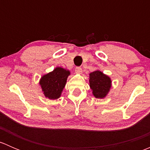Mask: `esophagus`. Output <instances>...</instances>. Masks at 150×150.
Listing matches in <instances>:
<instances>
[{"mask_svg":"<svg viewBox=\"0 0 150 150\" xmlns=\"http://www.w3.org/2000/svg\"><path fill=\"white\" fill-rule=\"evenodd\" d=\"M75 72H76L77 74H82L83 72V69L82 68L80 67H77L76 68H75Z\"/></svg>","mask_w":150,"mask_h":150,"instance_id":"34e87169","label":"esophagus"}]
</instances>
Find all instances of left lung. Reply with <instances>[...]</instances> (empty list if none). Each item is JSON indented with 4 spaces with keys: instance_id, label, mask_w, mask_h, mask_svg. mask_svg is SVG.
<instances>
[{
    "instance_id": "8db88e82",
    "label": "left lung",
    "mask_w": 150,
    "mask_h": 150,
    "mask_svg": "<svg viewBox=\"0 0 150 150\" xmlns=\"http://www.w3.org/2000/svg\"><path fill=\"white\" fill-rule=\"evenodd\" d=\"M89 84L93 96L97 99H104L110 92L112 81L102 71L96 70L89 74Z\"/></svg>"
}]
</instances>
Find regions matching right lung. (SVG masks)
Here are the masks:
<instances>
[{"instance_id":"obj_1","label":"right lung","mask_w":150,"mask_h":150,"mask_svg":"<svg viewBox=\"0 0 150 150\" xmlns=\"http://www.w3.org/2000/svg\"><path fill=\"white\" fill-rule=\"evenodd\" d=\"M70 72L61 67H57L51 72L43 75L40 80L43 94L49 99H57L61 96Z\"/></svg>"}]
</instances>
